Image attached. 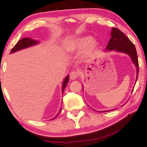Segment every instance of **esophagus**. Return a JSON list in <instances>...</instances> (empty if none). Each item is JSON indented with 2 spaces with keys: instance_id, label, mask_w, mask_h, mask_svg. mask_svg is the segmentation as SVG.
Listing matches in <instances>:
<instances>
[{
  "instance_id": "esophagus-1",
  "label": "esophagus",
  "mask_w": 147,
  "mask_h": 147,
  "mask_svg": "<svg viewBox=\"0 0 147 147\" xmlns=\"http://www.w3.org/2000/svg\"><path fill=\"white\" fill-rule=\"evenodd\" d=\"M78 75H79L78 72H77L76 71H73L71 72V74H70V78H71L72 80H74L78 77Z\"/></svg>"
}]
</instances>
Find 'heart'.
<instances>
[{"mask_svg": "<svg viewBox=\"0 0 147 147\" xmlns=\"http://www.w3.org/2000/svg\"><path fill=\"white\" fill-rule=\"evenodd\" d=\"M94 41V39L93 37L90 36H85L78 39L75 43V45L76 47L79 48V49H86L90 46V51H92L98 46V43Z\"/></svg>", "mask_w": 147, "mask_h": 147, "instance_id": "1", "label": "heart"}]
</instances>
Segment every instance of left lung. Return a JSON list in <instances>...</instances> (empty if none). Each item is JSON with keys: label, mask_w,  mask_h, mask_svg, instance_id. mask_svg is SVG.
<instances>
[{"label": "left lung", "mask_w": 147, "mask_h": 147, "mask_svg": "<svg viewBox=\"0 0 147 147\" xmlns=\"http://www.w3.org/2000/svg\"><path fill=\"white\" fill-rule=\"evenodd\" d=\"M111 36V38L108 41V44L106 47V50L108 51L115 50L119 52L125 53L130 56L133 63L137 67V81L138 74H139V61H138L137 53L134 44L121 30L116 28H112ZM106 111H104L103 112H106Z\"/></svg>", "instance_id": "left-lung-1"}]
</instances>
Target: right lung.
Listing matches in <instances>:
<instances>
[{"label":"right lung","mask_w":147,"mask_h":147,"mask_svg":"<svg viewBox=\"0 0 147 147\" xmlns=\"http://www.w3.org/2000/svg\"><path fill=\"white\" fill-rule=\"evenodd\" d=\"M38 43V41H36L34 40V39H30V38H23L20 40L18 42L14 47L12 48V50L10 51V53H14V52H16L17 51H19V50H21L22 49H24V48L26 47H30V46L32 45H36L37 43ZM69 80V76H67L66 78H65L64 81H63V88H62V93H63V92L65 90V87H66L67 83H68V81ZM61 110V108H60L59 109V112L55 117L53 118L52 119H55V118L57 117L58 115L59 114L60 111Z\"/></svg>","instance_id":"obj_1"}]
</instances>
